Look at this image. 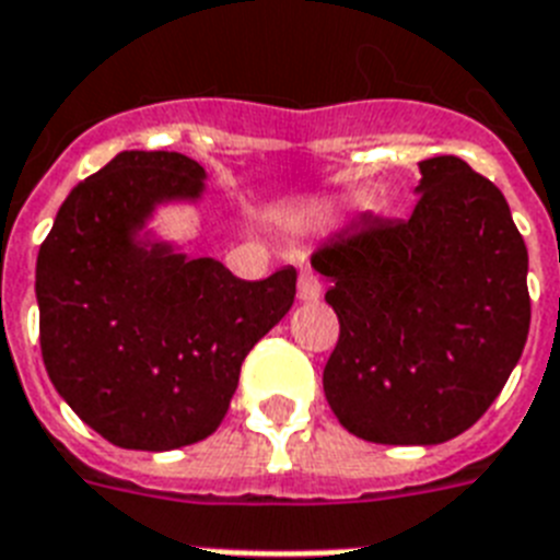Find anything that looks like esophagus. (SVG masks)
<instances>
[{
    "instance_id": "esophagus-1",
    "label": "esophagus",
    "mask_w": 560,
    "mask_h": 560,
    "mask_svg": "<svg viewBox=\"0 0 560 560\" xmlns=\"http://www.w3.org/2000/svg\"><path fill=\"white\" fill-rule=\"evenodd\" d=\"M318 295H322V281H318L316 272L304 270L302 276H299V299H302V302H316Z\"/></svg>"
}]
</instances>
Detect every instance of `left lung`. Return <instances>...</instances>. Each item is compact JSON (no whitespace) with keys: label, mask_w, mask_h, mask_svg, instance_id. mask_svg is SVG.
<instances>
[{"label":"left lung","mask_w":560,"mask_h":560,"mask_svg":"<svg viewBox=\"0 0 560 560\" xmlns=\"http://www.w3.org/2000/svg\"><path fill=\"white\" fill-rule=\"evenodd\" d=\"M407 219L364 213L310 265L330 281L324 396L373 444H441L504 389L529 332L527 244L504 192L458 156L424 159Z\"/></svg>","instance_id":"1"}]
</instances>
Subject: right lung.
Segmentation results:
<instances>
[{"label": "right lung", "mask_w": 560, "mask_h": 560, "mask_svg": "<svg viewBox=\"0 0 560 560\" xmlns=\"http://www.w3.org/2000/svg\"><path fill=\"white\" fill-rule=\"evenodd\" d=\"M205 167L125 150L79 182L36 258L42 359L84 424L125 450H176L222 424L244 355L284 318L295 270L236 279L215 258L139 242L156 205L196 201Z\"/></svg>", "instance_id": "right-lung-1"}]
</instances>
